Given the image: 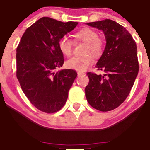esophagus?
<instances>
[{
	"mask_svg": "<svg viewBox=\"0 0 150 150\" xmlns=\"http://www.w3.org/2000/svg\"><path fill=\"white\" fill-rule=\"evenodd\" d=\"M77 75H85V73H83V72H80V71H77Z\"/></svg>",
	"mask_w": 150,
	"mask_h": 150,
	"instance_id": "esophagus-1",
	"label": "esophagus"
}]
</instances>
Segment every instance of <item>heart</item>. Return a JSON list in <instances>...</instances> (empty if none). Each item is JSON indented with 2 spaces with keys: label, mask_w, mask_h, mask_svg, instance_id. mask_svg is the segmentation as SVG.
I'll use <instances>...</instances> for the list:
<instances>
[{
  "label": "heart",
  "mask_w": 150,
  "mask_h": 150,
  "mask_svg": "<svg viewBox=\"0 0 150 150\" xmlns=\"http://www.w3.org/2000/svg\"><path fill=\"white\" fill-rule=\"evenodd\" d=\"M77 41L86 43L84 56H75L66 62V65L69 69L76 70L77 71H84L93 62L92 55L95 57L101 56L104 49V43L98 37V34L91 28H83L75 34ZM59 48L64 56L69 57L72 53L73 42L67 37H64L59 42Z\"/></svg>",
  "instance_id": "heart-1"
}]
</instances>
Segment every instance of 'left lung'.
Masks as SVG:
<instances>
[{
	"mask_svg": "<svg viewBox=\"0 0 150 150\" xmlns=\"http://www.w3.org/2000/svg\"><path fill=\"white\" fill-rule=\"evenodd\" d=\"M102 30L106 46L96 64L98 70L105 74L88 73L89 83L85 95L89 105L101 111L119 107L129 94L138 73L136 43L131 34L114 21L106 19L86 23Z\"/></svg>",
	"mask_w": 150,
	"mask_h": 150,
	"instance_id": "8db88e82",
	"label": "left lung"
}]
</instances>
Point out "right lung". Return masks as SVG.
<instances>
[{
    "instance_id": "right-lung-1",
    "label": "right lung",
    "mask_w": 150,
    "mask_h": 150,
    "mask_svg": "<svg viewBox=\"0 0 150 150\" xmlns=\"http://www.w3.org/2000/svg\"><path fill=\"white\" fill-rule=\"evenodd\" d=\"M78 24L42 17L25 30L16 48V77L23 91L36 108L54 113L64 107L77 76L63 66L59 42Z\"/></svg>"
}]
</instances>
